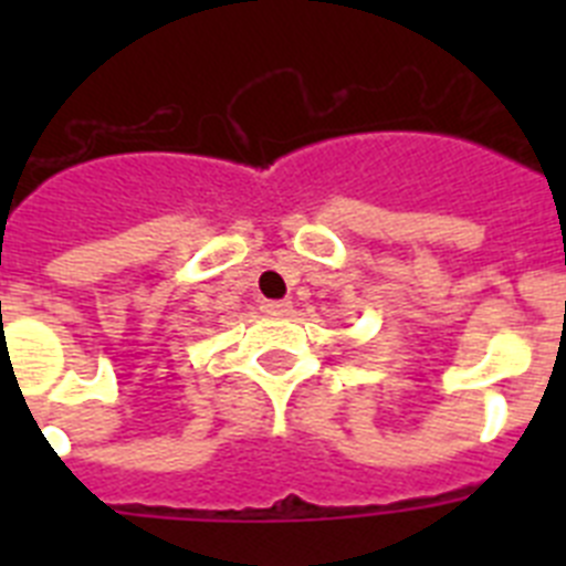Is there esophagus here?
<instances>
[{
	"mask_svg": "<svg viewBox=\"0 0 566 566\" xmlns=\"http://www.w3.org/2000/svg\"><path fill=\"white\" fill-rule=\"evenodd\" d=\"M260 312L283 317V314L292 312V303H286V300H263V303H260Z\"/></svg>",
	"mask_w": 566,
	"mask_h": 566,
	"instance_id": "obj_1",
	"label": "esophagus"
}]
</instances>
